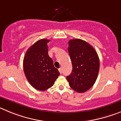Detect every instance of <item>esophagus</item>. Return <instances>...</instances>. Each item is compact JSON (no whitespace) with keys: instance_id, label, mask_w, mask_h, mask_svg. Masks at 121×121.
I'll list each match as a JSON object with an SVG mask.
<instances>
[{"instance_id":"obj_1","label":"esophagus","mask_w":121,"mask_h":121,"mask_svg":"<svg viewBox=\"0 0 121 121\" xmlns=\"http://www.w3.org/2000/svg\"><path fill=\"white\" fill-rule=\"evenodd\" d=\"M58 70H59L60 73L61 74V73H62V72H63V70H62V68H60L59 69H58Z\"/></svg>"}]
</instances>
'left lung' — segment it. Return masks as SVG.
Masks as SVG:
<instances>
[{
    "mask_svg": "<svg viewBox=\"0 0 121 121\" xmlns=\"http://www.w3.org/2000/svg\"><path fill=\"white\" fill-rule=\"evenodd\" d=\"M68 52L72 72L66 77L70 87L78 93L86 92L93 86L99 70V60L92 46L81 39L69 40Z\"/></svg>",
    "mask_w": 121,
    "mask_h": 121,
    "instance_id": "8db88e82",
    "label": "left lung"
}]
</instances>
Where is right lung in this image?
Wrapping results in <instances>:
<instances>
[{"label": "right lung", "mask_w": 121, "mask_h": 121, "mask_svg": "<svg viewBox=\"0 0 121 121\" xmlns=\"http://www.w3.org/2000/svg\"><path fill=\"white\" fill-rule=\"evenodd\" d=\"M47 39H41L28 49L23 59V70L30 84L35 89L44 91L51 87L60 75L48 55Z\"/></svg>", "instance_id": "add662e5"}]
</instances>
